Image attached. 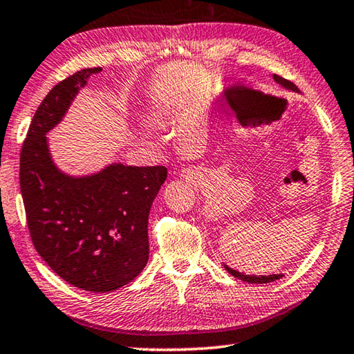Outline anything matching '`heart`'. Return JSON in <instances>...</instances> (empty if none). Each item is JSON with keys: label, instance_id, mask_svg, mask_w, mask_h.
<instances>
[{"label": "heart", "instance_id": "1", "mask_svg": "<svg viewBox=\"0 0 354 354\" xmlns=\"http://www.w3.org/2000/svg\"><path fill=\"white\" fill-rule=\"evenodd\" d=\"M157 116H159V120L162 122H168V121H171L173 111L170 109H160L159 111H157Z\"/></svg>", "mask_w": 354, "mask_h": 354}]
</instances>
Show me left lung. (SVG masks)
Wrapping results in <instances>:
<instances>
[{"label":"left lung","instance_id":"left-lung-1","mask_svg":"<svg viewBox=\"0 0 354 354\" xmlns=\"http://www.w3.org/2000/svg\"><path fill=\"white\" fill-rule=\"evenodd\" d=\"M274 82L279 83L280 86H283L285 89H288V91H293V93H299L298 86L295 85V83H291L288 80H285V78L279 77L274 74L272 75ZM222 266L225 268V271H228L232 276L238 277L239 280H243V282H249V283H269V282H274V280H277L280 277H283V274H269V276H254V274H244V272H239L236 271V269L230 268L228 265H225V263H222Z\"/></svg>","mask_w":354,"mask_h":354}]
</instances>
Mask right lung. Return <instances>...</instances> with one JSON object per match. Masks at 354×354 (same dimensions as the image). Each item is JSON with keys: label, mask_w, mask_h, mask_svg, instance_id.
<instances>
[{"label": "right lung", "mask_w": 354, "mask_h": 354, "mask_svg": "<svg viewBox=\"0 0 354 354\" xmlns=\"http://www.w3.org/2000/svg\"><path fill=\"white\" fill-rule=\"evenodd\" d=\"M100 71H78L47 94L20 154L21 197L37 254L66 282L93 293L124 287L147 266L151 205L167 179L162 165L113 162L74 176L53 162L47 133Z\"/></svg>", "instance_id": "obj_1"}]
</instances>
